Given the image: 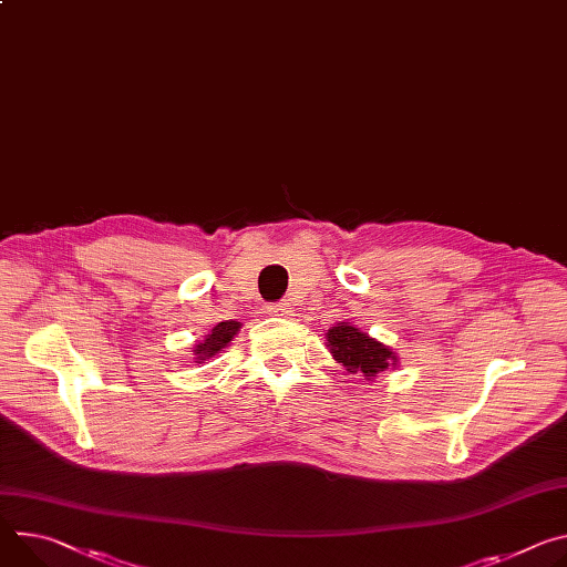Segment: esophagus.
Segmentation results:
<instances>
[{"label":"esophagus","mask_w":567,"mask_h":567,"mask_svg":"<svg viewBox=\"0 0 567 567\" xmlns=\"http://www.w3.org/2000/svg\"><path fill=\"white\" fill-rule=\"evenodd\" d=\"M267 310H269V315H271V317H280V319L291 317V307H289V302H274V305H269V307H267Z\"/></svg>","instance_id":"1"}]
</instances>
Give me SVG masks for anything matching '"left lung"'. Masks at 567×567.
I'll use <instances>...</instances> for the list:
<instances>
[{"mask_svg": "<svg viewBox=\"0 0 567 567\" xmlns=\"http://www.w3.org/2000/svg\"><path fill=\"white\" fill-rule=\"evenodd\" d=\"M328 348L334 362L341 364L348 373H362L364 380L378 378V373L395 367V352L354 328L352 323H337L328 330Z\"/></svg>", "mask_w": 567, "mask_h": 567, "instance_id": "left-lung-1", "label": "left lung"}]
</instances>
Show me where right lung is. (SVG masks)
I'll return each mask as SVG.
<instances>
[{
    "label": "right lung",
    "instance_id": "1",
    "mask_svg": "<svg viewBox=\"0 0 567 567\" xmlns=\"http://www.w3.org/2000/svg\"><path fill=\"white\" fill-rule=\"evenodd\" d=\"M239 323L237 321H221V323H217L215 328H213V332L205 337L200 343H196L194 346V359H196V364H203L205 359H210V357H215L221 348H226L233 339H235V334L239 332Z\"/></svg>",
    "mask_w": 567,
    "mask_h": 567
}]
</instances>
